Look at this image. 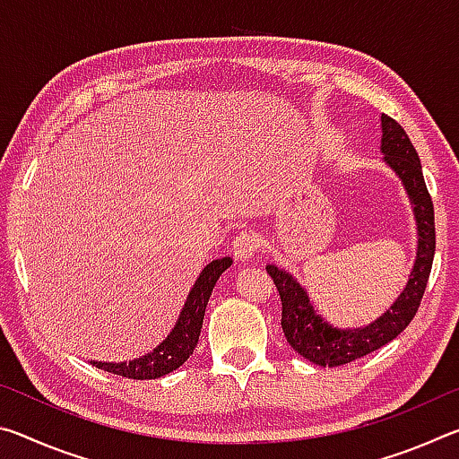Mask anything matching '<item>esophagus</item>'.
Returning <instances> with one entry per match:
<instances>
[{
  "instance_id": "obj_1",
  "label": "esophagus",
  "mask_w": 459,
  "mask_h": 459,
  "mask_svg": "<svg viewBox=\"0 0 459 459\" xmlns=\"http://www.w3.org/2000/svg\"><path fill=\"white\" fill-rule=\"evenodd\" d=\"M259 247H261V238L257 232L243 230L238 232L235 240H232V255H235V259L238 261H248L257 255Z\"/></svg>"
}]
</instances>
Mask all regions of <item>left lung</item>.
<instances>
[{
    "label": "left lung",
    "instance_id": "1",
    "mask_svg": "<svg viewBox=\"0 0 459 459\" xmlns=\"http://www.w3.org/2000/svg\"><path fill=\"white\" fill-rule=\"evenodd\" d=\"M383 139L380 152L393 172L401 178L403 186L413 204L417 222V257L405 290L394 299V304L375 322L356 330H338L316 312L307 298V291L295 281L291 273L275 265H267V273L281 298V328L287 342L295 352L320 367H342L356 359H362L380 346L388 344L407 328L413 320L431 273L435 255V221L433 202L423 180V169L419 155L397 121L383 115Z\"/></svg>",
    "mask_w": 459,
    "mask_h": 459
}]
</instances>
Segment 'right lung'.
<instances>
[{
    "mask_svg": "<svg viewBox=\"0 0 459 459\" xmlns=\"http://www.w3.org/2000/svg\"><path fill=\"white\" fill-rule=\"evenodd\" d=\"M230 265H232V259L222 257V259L211 261L204 269H202L200 277L196 279L192 291L188 293V299H186L174 330L169 332V336L161 342L158 348H153V352L129 362L91 360L92 367L113 372V375H119L126 378H134V380L160 378L168 375V372L180 368L182 364L190 359L194 348L198 344L202 322H204L206 304L208 299H211L214 285Z\"/></svg>",
    "mask_w": 459,
    "mask_h": 459,
    "instance_id": "right-lung-1",
    "label": "right lung"
}]
</instances>
